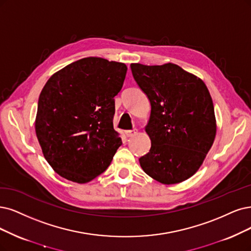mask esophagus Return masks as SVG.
<instances>
[{"instance_id": "34e87169", "label": "esophagus", "mask_w": 251, "mask_h": 251, "mask_svg": "<svg viewBox=\"0 0 251 251\" xmlns=\"http://www.w3.org/2000/svg\"><path fill=\"white\" fill-rule=\"evenodd\" d=\"M136 133H137L136 129H133V130H127V131H126L127 137H133V136L136 135Z\"/></svg>"}]
</instances>
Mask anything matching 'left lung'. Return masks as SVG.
Segmentation results:
<instances>
[{"label": "left lung", "mask_w": 251, "mask_h": 251, "mask_svg": "<svg viewBox=\"0 0 251 251\" xmlns=\"http://www.w3.org/2000/svg\"><path fill=\"white\" fill-rule=\"evenodd\" d=\"M130 67L151 103L145 127L151 149L140 158L142 169L165 185L189 179L201 168L217 132L207 86L173 63L153 66L132 63Z\"/></svg>", "instance_id": "1"}]
</instances>
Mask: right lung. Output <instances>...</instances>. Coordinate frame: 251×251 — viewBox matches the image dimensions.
<instances>
[{
    "instance_id": "obj_1",
    "label": "right lung",
    "mask_w": 251,
    "mask_h": 251,
    "mask_svg": "<svg viewBox=\"0 0 251 251\" xmlns=\"http://www.w3.org/2000/svg\"><path fill=\"white\" fill-rule=\"evenodd\" d=\"M127 66L99 57L53 73L38 100L35 132L44 158L62 178L85 184L103 173L122 145L113 126L114 97Z\"/></svg>"
}]
</instances>
